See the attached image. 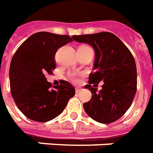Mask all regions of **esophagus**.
<instances>
[{
	"label": "esophagus",
	"mask_w": 153,
	"mask_h": 153,
	"mask_svg": "<svg viewBox=\"0 0 153 153\" xmlns=\"http://www.w3.org/2000/svg\"><path fill=\"white\" fill-rule=\"evenodd\" d=\"M82 89L81 88H75V91H76V93H79V92H80V91H82Z\"/></svg>",
	"instance_id": "obj_1"
}]
</instances>
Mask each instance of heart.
<instances>
[{
  "mask_svg": "<svg viewBox=\"0 0 153 153\" xmlns=\"http://www.w3.org/2000/svg\"><path fill=\"white\" fill-rule=\"evenodd\" d=\"M81 47H84V48H89V47H88V46H81Z\"/></svg>",
  "mask_w": 153,
  "mask_h": 153,
  "instance_id": "b5f03b06",
  "label": "heart"
}]
</instances>
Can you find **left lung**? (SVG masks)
I'll use <instances>...</instances> for the list:
<instances>
[{
	"instance_id": "obj_1",
	"label": "left lung",
	"mask_w": 153,
	"mask_h": 153,
	"mask_svg": "<svg viewBox=\"0 0 153 153\" xmlns=\"http://www.w3.org/2000/svg\"><path fill=\"white\" fill-rule=\"evenodd\" d=\"M79 43L88 44L95 50L94 73L89 75L85 88L91 100L83 104L88 116L100 123H114L131 107L137 88L136 65L134 56L119 38L110 32L73 36ZM104 81L100 91L92 83ZM97 85V84H94Z\"/></svg>"
}]
</instances>
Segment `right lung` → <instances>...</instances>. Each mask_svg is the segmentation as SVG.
<instances>
[{
  "mask_svg": "<svg viewBox=\"0 0 153 153\" xmlns=\"http://www.w3.org/2000/svg\"><path fill=\"white\" fill-rule=\"evenodd\" d=\"M73 41L65 35L40 31L33 34L19 46L10 66V91L19 110L36 122L45 123L62 113L75 94L70 82L61 81L50 89L46 74L56 68L58 48Z\"/></svg>",
  "mask_w": 153,
  "mask_h": 153,
  "instance_id": "obj_1",
  "label": "right lung"
}]
</instances>
